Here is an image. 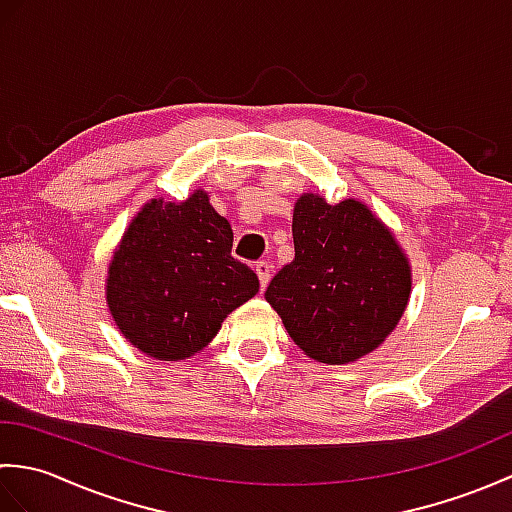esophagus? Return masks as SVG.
<instances>
[{
    "mask_svg": "<svg viewBox=\"0 0 512 512\" xmlns=\"http://www.w3.org/2000/svg\"><path fill=\"white\" fill-rule=\"evenodd\" d=\"M255 273L259 277V286H262V290H264L268 286V279H270V264L268 262H257Z\"/></svg>",
    "mask_w": 512,
    "mask_h": 512,
    "instance_id": "esophagus-1",
    "label": "esophagus"
}]
</instances>
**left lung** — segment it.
Returning a JSON list of instances; mask_svg holds the SVG:
<instances>
[{
    "label": "left lung",
    "instance_id": "1",
    "mask_svg": "<svg viewBox=\"0 0 512 512\" xmlns=\"http://www.w3.org/2000/svg\"><path fill=\"white\" fill-rule=\"evenodd\" d=\"M295 259L266 301L290 339L319 363H354L396 328L411 295V266L389 228L358 200L303 193L292 213Z\"/></svg>",
    "mask_w": 512,
    "mask_h": 512
}]
</instances>
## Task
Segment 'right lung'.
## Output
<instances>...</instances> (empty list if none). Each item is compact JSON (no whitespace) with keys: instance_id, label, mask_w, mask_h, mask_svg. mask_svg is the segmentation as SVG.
Instances as JSON below:
<instances>
[{"instance_id":"right-lung-1","label":"right lung","mask_w":512,"mask_h":512,"mask_svg":"<svg viewBox=\"0 0 512 512\" xmlns=\"http://www.w3.org/2000/svg\"><path fill=\"white\" fill-rule=\"evenodd\" d=\"M233 231L204 191L147 202L107 270V306L125 339L158 361L204 350L259 279L231 255Z\"/></svg>"}]
</instances>
